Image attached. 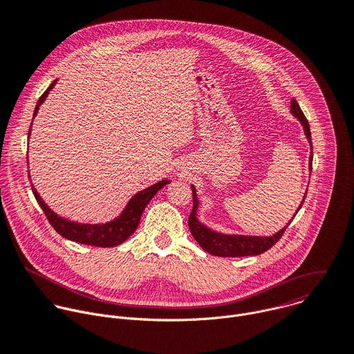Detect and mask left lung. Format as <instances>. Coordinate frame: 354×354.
<instances>
[{"label":"left lung","instance_id":"left-lung-1","mask_svg":"<svg viewBox=\"0 0 354 354\" xmlns=\"http://www.w3.org/2000/svg\"><path fill=\"white\" fill-rule=\"evenodd\" d=\"M291 113L301 122L302 127H304L306 136L310 141L311 145V156H310V169L313 167V141H311V131H310V124L307 118L302 113L301 108L298 106L297 100L292 99L291 100ZM193 190V209L192 213L189 216V230L193 235V238L197 241V243L203 248L209 254L214 255V257H221V258H238V257H252V255H261L263 252H266L268 249H270L284 234L286 228L290 225V223L287 224V227H284L283 230H280L279 232H276L274 235L270 236H250V235H228V234H221V232H216L210 228H207L206 225L201 224L197 220V207H198V200H197V194H196V189L194 186H192ZM307 196V193H306ZM302 198L301 205L298 206V210L301 209L302 203L306 200ZM298 210L295 212V214L298 213ZM294 214V217H295ZM292 217V218H294Z\"/></svg>","mask_w":354,"mask_h":354}]
</instances>
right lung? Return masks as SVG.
Returning a JSON list of instances; mask_svg holds the SVG:
<instances>
[{"instance_id":"obj_1","label":"right lung","mask_w":354,"mask_h":354,"mask_svg":"<svg viewBox=\"0 0 354 354\" xmlns=\"http://www.w3.org/2000/svg\"><path fill=\"white\" fill-rule=\"evenodd\" d=\"M57 80L50 84V86L43 92V95L39 97L37 105L35 108L33 116H36L39 106L44 102L46 96L48 92L53 89ZM30 134V129L29 133ZM171 180H161L153 186H149L138 193H136L127 206L124 207L123 213L115 218L113 221H109L106 224H80L74 221H68L67 218L59 217L53 210H50L48 206L41 200L39 193L32 185V192L37 200L39 206L41 207L44 216L47 217L48 223L52 227L64 238L70 241H75L78 243L84 245H92V246H100V248H109V246H118L122 242H124L138 227L141 214L145 209V206L149 203V200L153 198L160 189H162L165 185H168Z\"/></svg>"}]
</instances>
